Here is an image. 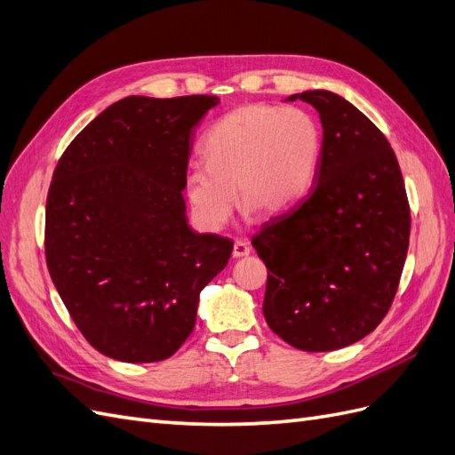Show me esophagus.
<instances>
[{
    "label": "esophagus",
    "instance_id": "obj_1",
    "mask_svg": "<svg viewBox=\"0 0 455 455\" xmlns=\"http://www.w3.org/2000/svg\"><path fill=\"white\" fill-rule=\"evenodd\" d=\"M249 254H251V246L244 241H235V244H233V258H244Z\"/></svg>",
    "mask_w": 455,
    "mask_h": 455
}]
</instances>
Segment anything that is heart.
<instances>
[{"mask_svg": "<svg viewBox=\"0 0 455 455\" xmlns=\"http://www.w3.org/2000/svg\"><path fill=\"white\" fill-rule=\"evenodd\" d=\"M321 151V127L304 108L256 102L231 109L206 134L204 164L186 176L191 212L201 228L216 231L228 222L235 194L244 212L292 209L315 184Z\"/></svg>", "mask_w": 455, "mask_h": 455, "instance_id": "heart-1", "label": "heart"}]
</instances>
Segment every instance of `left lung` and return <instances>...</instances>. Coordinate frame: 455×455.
<instances>
[{"label":"left lung","instance_id":"8db88e82","mask_svg":"<svg viewBox=\"0 0 455 455\" xmlns=\"http://www.w3.org/2000/svg\"><path fill=\"white\" fill-rule=\"evenodd\" d=\"M321 116L323 151L304 201L275 216L252 246L267 267L264 316L301 351H334L387 315L410 243V204L385 134L328 91L288 96Z\"/></svg>","mask_w":455,"mask_h":455}]
</instances>
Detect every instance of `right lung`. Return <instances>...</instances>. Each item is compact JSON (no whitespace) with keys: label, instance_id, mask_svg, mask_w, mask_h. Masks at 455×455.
<instances>
[{"label":"right lung","instance_id":"add662e5","mask_svg":"<svg viewBox=\"0 0 455 455\" xmlns=\"http://www.w3.org/2000/svg\"><path fill=\"white\" fill-rule=\"evenodd\" d=\"M216 96H127L64 149L45 206V259L91 346L123 363L169 359L233 241L186 220L194 131Z\"/></svg>","mask_w":455,"mask_h":455}]
</instances>
